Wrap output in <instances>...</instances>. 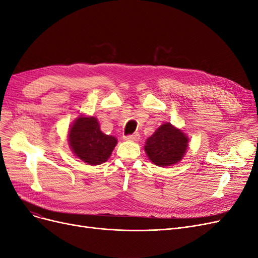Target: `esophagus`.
Here are the masks:
<instances>
[{
	"label": "esophagus",
	"mask_w": 258,
	"mask_h": 258,
	"mask_svg": "<svg viewBox=\"0 0 258 258\" xmlns=\"http://www.w3.org/2000/svg\"><path fill=\"white\" fill-rule=\"evenodd\" d=\"M124 139L128 140V141H138L140 139V135L138 134V133H134V134H132V135L124 136Z\"/></svg>",
	"instance_id": "34e87169"
}]
</instances>
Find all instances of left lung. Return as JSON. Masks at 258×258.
Instances as JSON below:
<instances>
[{
    "label": "left lung",
    "mask_w": 258,
    "mask_h": 258,
    "mask_svg": "<svg viewBox=\"0 0 258 258\" xmlns=\"http://www.w3.org/2000/svg\"><path fill=\"white\" fill-rule=\"evenodd\" d=\"M188 137L171 123H164L147 139L145 151L156 166L168 167L177 164L188 148Z\"/></svg>",
    "instance_id": "obj_1"
}]
</instances>
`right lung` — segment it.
<instances>
[{"label": "right lung", "mask_w": 258, "mask_h": 258, "mask_svg": "<svg viewBox=\"0 0 258 258\" xmlns=\"http://www.w3.org/2000/svg\"><path fill=\"white\" fill-rule=\"evenodd\" d=\"M69 146L75 156L91 166L101 165L110 157L117 145L113 136L104 134L98 119L80 116L69 131Z\"/></svg>", "instance_id": "add662e5"}]
</instances>
